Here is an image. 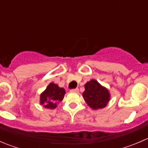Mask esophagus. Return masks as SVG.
<instances>
[{
	"label": "esophagus",
	"instance_id": "esophagus-1",
	"mask_svg": "<svg viewBox=\"0 0 148 148\" xmlns=\"http://www.w3.org/2000/svg\"><path fill=\"white\" fill-rule=\"evenodd\" d=\"M70 92H79V89H78V88H76V89H71V90H70Z\"/></svg>",
	"mask_w": 148,
	"mask_h": 148
}]
</instances>
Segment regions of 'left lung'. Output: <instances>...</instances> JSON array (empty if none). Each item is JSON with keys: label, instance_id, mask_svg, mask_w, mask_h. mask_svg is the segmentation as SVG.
I'll return each mask as SVG.
<instances>
[{"label": "left lung", "instance_id": "1", "mask_svg": "<svg viewBox=\"0 0 148 148\" xmlns=\"http://www.w3.org/2000/svg\"><path fill=\"white\" fill-rule=\"evenodd\" d=\"M83 97L88 105L94 110L106 107L110 100V93L104 86H101L96 80L92 79L86 83Z\"/></svg>", "mask_w": 148, "mask_h": 148}]
</instances>
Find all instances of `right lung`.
I'll list each match as a JSON object with an SVG mask.
<instances>
[{"label": "right lung", "instance_id": "right-lung-1", "mask_svg": "<svg viewBox=\"0 0 148 148\" xmlns=\"http://www.w3.org/2000/svg\"><path fill=\"white\" fill-rule=\"evenodd\" d=\"M65 93L64 88H60L54 83H50L40 96V103L46 108L54 109L57 102L62 101Z\"/></svg>", "mask_w": 148, "mask_h": 148}]
</instances>
